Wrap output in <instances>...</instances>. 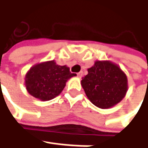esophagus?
<instances>
[{"instance_id": "esophagus-1", "label": "esophagus", "mask_w": 148, "mask_h": 148, "mask_svg": "<svg viewBox=\"0 0 148 148\" xmlns=\"http://www.w3.org/2000/svg\"><path fill=\"white\" fill-rule=\"evenodd\" d=\"M77 77H79V78H82V71L78 72V73H77Z\"/></svg>"}]
</instances>
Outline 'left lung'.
Segmentation results:
<instances>
[{
    "label": "left lung",
    "instance_id": "left-lung-1",
    "mask_svg": "<svg viewBox=\"0 0 148 148\" xmlns=\"http://www.w3.org/2000/svg\"><path fill=\"white\" fill-rule=\"evenodd\" d=\"M82 86L88 99L95 106L107 109L120 102L128 89L125 74L110 62L97 61L82 77Z\"/></svg>",
    "mask_w": 148,
    "mask_h": 148
}]
</instances>
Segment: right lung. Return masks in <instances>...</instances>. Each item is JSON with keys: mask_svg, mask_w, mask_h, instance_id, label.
<instances>
[{"mask_svg": "<svg viewBox=\"0 0 148 148\" xmlns=\"http://www.w3.org/2000/svg\"><path fill=\"white\" fill-rule=\"evenodd\" d=\"M77 74L69 67L57 65L54 61L39 63L29 69L25 77L28 92L41 100H49L62 91L66 82Z\"/></svg>", "mask_w": 148, "mask_h": 148, "instance_id": "obj_1", "label": "right lung"}]
</instances>
